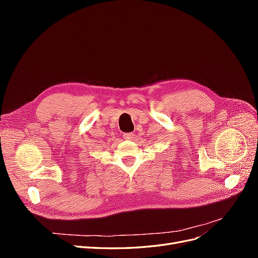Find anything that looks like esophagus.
I'll return each mask as SVG.
<instances>
[{
    "label": "esophagus",
    "mask_w": 258,
    "mask_h": 258,
    "mask_svg": "<svg viewBox=\"0 0 258 258\" xmlns=\"http://www.w3.org/2000/svg\"><path fill=\"white\" fill-rule=\"evenodd\" d=\"M122 137H123V139H126V140H131V139L135 138V135L134 134H123Z\"/></svg>",
    "instance_id": "esophagus-1"
}]
</instances>
